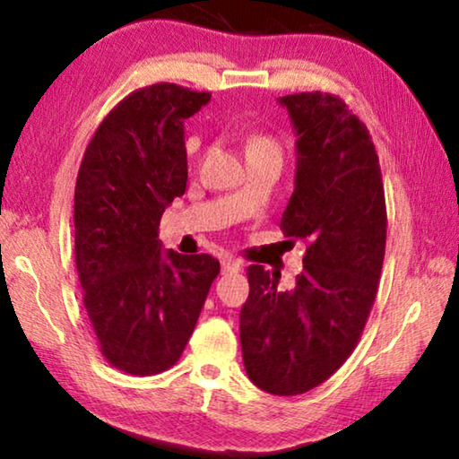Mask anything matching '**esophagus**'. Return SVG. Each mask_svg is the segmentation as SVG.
Segmentation results:
<instances>
[{
    "label": "esophagus",
    "instance_id": "esophagus-1",
    "mask_svg": "<svg viewBox=\"0 0 459 459\" xmlns=\"http://www.w3.org/2000/svg\"><path fill=\"white\" fill-rule=\"evenodd\" d=\"M243 269V261L237 257H224L222 259V271L224 273H237V271Z\"/></svg>",
    "mask_w": 459,
    "mask_h": 459
}]
</instances>
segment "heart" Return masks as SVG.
<instances>
[{"label":"heart","instance_id":"1","mask_svg":"<svg viewBox=\"0 0 459 459\" xmlns=\"http://www.w3.org/2000/svg\"><path fill=\"white\" fill-rule=\"evenodd\" d=\"M245 152L247 158H277L281 160L283 155V147L279 143V139H275L273 135L263 134V131H253L248 134L245 139Z\"/></svg>","mask_w":459,"mask_h":459}]
</instances>
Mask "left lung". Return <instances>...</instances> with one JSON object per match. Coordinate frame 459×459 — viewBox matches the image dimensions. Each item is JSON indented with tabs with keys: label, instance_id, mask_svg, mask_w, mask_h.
<instances>
[{
	"label": "left lung",
	"instance_id": "1",
	"mask_svg": "<svg viewBox=\"0 0 459 459\" xmlns=\"http://www.w3.org/2000/svg\"><path fill=\"white\" fill-rule=\"evenodd\" d=\"M298 135L295 190L281 230L304 240L293 290L279 273L247 269L240 348L248 378L293 397L322 385L359 344L377 299L386 245L378 155L364 123L330 92L279 97Z\"/></svg>",
	"mask_w": 459,
	"mask_h": 459
}]
</instances>
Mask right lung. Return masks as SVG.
<instances>
[{"mask_svg":"<svg viewBox=\"0 0 459 459\" xmlns=\"http://www.w3.org/2000/svg\"><path fill=\"white\" fill-rule=\"evenodd\" d=\"M211 92L137 89L100 121L74 188V261L100 354L127 375L172 368L221 263L161 251L160 221L188 182L184 121Z\"/></svg>","mask_w":459,"mask_h":459,"instance_id":"add662e5","label":"right lung"}]
</instances>
